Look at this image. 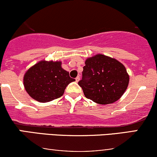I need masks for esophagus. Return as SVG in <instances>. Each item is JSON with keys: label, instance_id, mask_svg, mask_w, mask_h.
<instances>
[{"label": "esophagus", "instance_id": "obj_1", "mask_svg": "<svg viewBox=\"0 0 157 157\" xmlns=\"http://www.w3.org/2000/svg\"><path fill=\"white\" fill-rule=\"evenodd\" d=\"M80 77H79V76H77V77H76V78H75V80H76V82H79V80H80Z\"/></svg>", "mask_w": 157, "mask_h": 157}]
</instances>
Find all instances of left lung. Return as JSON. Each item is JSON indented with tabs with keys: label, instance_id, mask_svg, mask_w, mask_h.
I'll list each match as a JSON object with an SVG mask.
<instances>
[{
	"label": "left lung",
	"instance_id": "1",
	"mask_svg": "<svg viewBox=\"0 0 157 157\" xmlns=\"http://www.w3.org/2000/svg\"><path fill=\"white\" fill-rule=\"evenodd\" d=\"M85 64L82 80L78 82L85 97L101 105L117 101L129 83L123 64L100 54L87 58Z\"/></svg>",
	"mask_w": 157,
	"mask_h": 157
}]
</instances>
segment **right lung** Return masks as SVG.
I'll list each match as a JSON object with an SVG mask.
<instances>
[{"label": "right lung", "instance_id": "1", "mask_svg": "<svg viewBox=\"0 0 157 157\" xmlns=\"http://www.w3.org/2000/svg\"><path fill=\"white\" fill-rule=\"evenodd\" d=\"M75 81L61 66L60 61L41 60L29 68L23 77V85L32 98L46 102L63 94L66 86Z\"/></svg>", "mask_w": 157, "mask_h": 157}]
</instances>
